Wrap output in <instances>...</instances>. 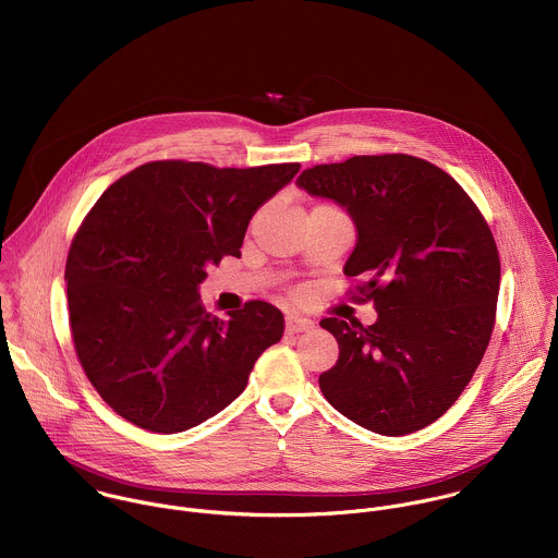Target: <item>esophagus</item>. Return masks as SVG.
I'll return each instance as SVG.
<instances>
[{
	"label": "esophagus",
	"instance_id": "obj_1",
	"mask_svg": "<svg viewBox=\"0 0 558 558\" xmlns=\"http://www.w3.org/2000/svg\"><path fill=\"white\" fill-rule=\"evenodd\" d=\"M314 329V320L305 318V316H288L286 318V331L288 333H303Z\"/></svg>",
	"mask_w": 558,
	"mask_h": 558
}]
</instances>
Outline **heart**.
Segmentation results:
<instances>
[{"mask_svg": "<svg viewBox=\"0 0 558 558\" xmlns=\"http://www.w3.org/2000/svg\"><path fill=\"white\" fill-rule=\"evenodd\" d=\"M320 207H329V205H320Z\"/></svg>", "mask_w": 558, "mask_h": 558, "instance_id": "heart-1", "label": "heart"}]
</instances>
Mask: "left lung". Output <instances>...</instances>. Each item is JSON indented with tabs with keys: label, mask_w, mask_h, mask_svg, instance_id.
Instances as JSON below:
<instances>
[{
	"label": "left lung",
	"mask_w": 558,
	"mask_h": 558,
	"mask_svg": "<svg viewBox=\"0 0 558 558\" xmlns=\"http://www.w3.org/2000/svg\"><path fill=\"white\" fill-rule=\"evenodd\" d=\"M296 186L344 207L357 240L344 264L376 323L325 318L340 344L318 383L349 420L407 435L444 415L489 344L500 259L478 207L448 173L404 156L307 169Z\"/></svg>",
	"instance_id": "obj_1"
}]
</instances>
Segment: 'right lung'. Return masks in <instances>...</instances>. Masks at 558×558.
Returning a JSON list of instances; mask_svg holds the SVG:
<instances>
[{
    "label": "right lung",
    "mask_w": 558,
    "mask_h": 558,
    "mask_svg": "<svg viewBox=\"0 0 558 558\" xmlns=\"http://www.w3.org/2000/svg\"><path fill=\"white\" fill-rule=\"evenodd\" d=\"M299 169L149 162L95 203L66 257L69 323L88 380L121 417L187 430L233 402L281 340L275 305L251 301L218 318L198 286L222 255H240L253 214Z\"/></svg>",
    "instance_id": "obj_1"
}]
</instances>
